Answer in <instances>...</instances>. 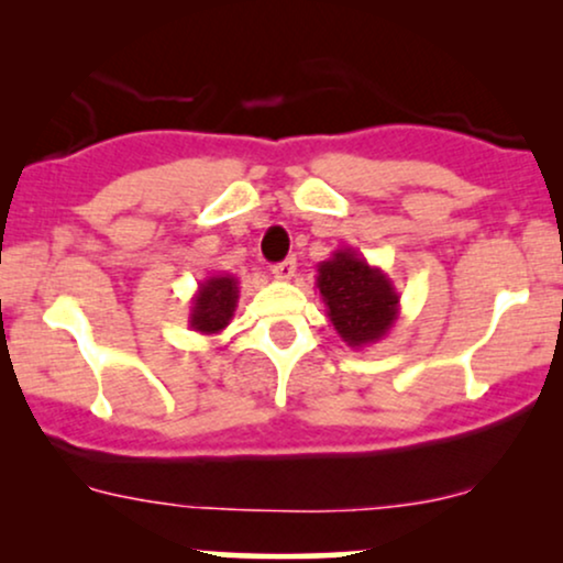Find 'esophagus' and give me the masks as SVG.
Masks as SVG:
<instances>
[{"instance_id": "1", "label": "esophagus", "mask_w": 563, "mask_h": 563, "mask_svg": "<svg viewBox=\"0 0 563 563\" xmlns=\"http://www.w3.org/2000/svg\"><path fill=\"white\" fill-rule=\"evenodd\" d=\"M273 275H275V280H290V277L296 275V260H286V262L275 264Z\"/></svg>"}]
</instances>
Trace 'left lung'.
<instances>
[{
    "label": "left lung",
    "instance_id": "8db88e82",
    "mask_svg": "<svg viewBox=\"0 0 563 563\" xmlns=\"http://www.w3.org/2000/svg\"><path fill=\"white\" fill-rule=\"evenodd\" d=\"M320 299L346 346L363 349L386 339L399 318V294L391 277L354 249H335L318 264Z\"/></svg>",
    "mask_w": 563,
    "mask_h": 563
}]
</instances>
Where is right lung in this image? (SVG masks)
<instances>
[{
  "label": "right lung",
  "mask_w": 563,
  "mask_h": 563,
  "mask_svg": "<svg viewBox=\"0 0 563 563\" xmlns=\"http://www.w3.org/2000/svg\"><path fill=\"white\" fill-rule=\"evenodd\" d=\"M238 296H241V288H238L235 275L217 273L198 283V290L190 299V318H187L190 331L200 335L222 333L235 314Z\"/></svg>",
  "instance_id": "1"
}]
</instances>
